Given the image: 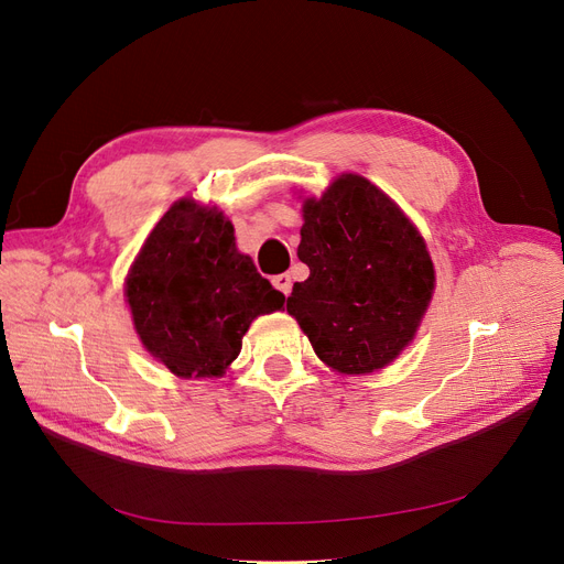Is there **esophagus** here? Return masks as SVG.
I'll list each match as a JSON object with an SVG mask.
<instances>
[{
	"instance_id": "obj_1",
	"label": "esophagus",
	"mask_w": 564,
	"mask_h": 564,
	"mask_svg": "<svg viewBox=\"0 0 564 564\" xmlns=\"http://www.w3.org/2000/svg\"><path fill=\"white\" fill-rule=\"evenodd\" d=\"M272 283H274L276 290H281V292L285 294V297H288L290 290H292V279H290V274H279V276L272 279Z\"/></svg>"
}]
</instances>
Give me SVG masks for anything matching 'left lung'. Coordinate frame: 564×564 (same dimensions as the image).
<instances>
[{
	"mask_svg": "<svg viewBox=\"0 0 564 564\" xmlns=\"http://www.w3.org/2000/svg\"><path fill=\"white\" fill-rule=\"evenodd\" d=\"M308 279L294 283L288 313L317 357L345 375L391 364L416 334L432 300L434 267L421 232L361 175L345 173L304 203Z\"/></svg>",
	"mask_w": 564,
	"mask_h": 564,
	"instance_id": "left-lung-1",
	"label": "left lung"
}]
</instances>
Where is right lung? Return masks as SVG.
<instances>
[{"instance_id": "1", "label": "right lung", "mask_w": 564, "mask_h": 564, "mask_svg": "<svg viewBox=\"0 0 564 564\" xmlns=\"http://www.w3.org/2000/svg\"><path fill=\"white\" fill-rule=\"evenodd\" d=\"M126 294L141 343L177 377H219L253 317L285 302L235 249L232 224L217 207L185 198L148 235Z\"/></svg>"}]
</instances>
